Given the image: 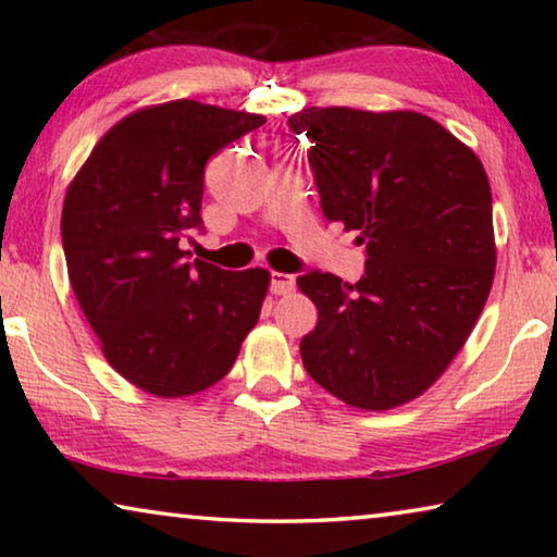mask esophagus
Here are the masks:
<instances>
[{
  "label": "esophagus",
  "mask_w": 557,
  "mask_h": 557,
  "mask_svg": "<svg viewBox=\"0 0 557 557\" xmlns=\"http://www.w3.org/2000/svg\"><path fill=\"white\" fill-rule=\"evenodd\" d=\"M292 289H295V277L285 275V272H272V292L275 295H287Z\"/></svg>",
  "instance_id": "34e87169"
}]
</instances>
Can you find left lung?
<instances>
[{"label": "left lung", "instance_id": "1", "mask_svg": "<svg viewBox=\"0 0 557 557\" xmlns=\"http://www.w3.org/2000/svg\"><path fill=\"white\" fill-rule=\"evenodd\" d=\"M309 166L326 221L356 231L366 275L312 270L307 373L334 398L391 410L425 393L474 329L494 282L492 186L479 157L422 112L307 108Z\"/></svg>", "mask_w": 557, "mask_h": 557}]
</instances>
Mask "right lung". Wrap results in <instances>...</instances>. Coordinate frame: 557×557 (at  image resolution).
I'll use <instances>...</instances> for the list:
<instances>
[{
    "instance_id": "right-lung-1",
    "label": "right lung",
    "mask_w": 557,
    "mask_h": 557,
    "mask_svg": "<svg viewBox=\"0 0 557 557\" xmlns=\"http://www.w3.org/2000/svg\"><path fill=\"white\" fill-rule=\"evenodd\" d=\"M252 112L172 100L112 125L65 191L71 287L108 363L157 398H184L233 369L258 324L270 272L188 262L203 169L260 127Z\"/></svg>"
}]
</instances>
